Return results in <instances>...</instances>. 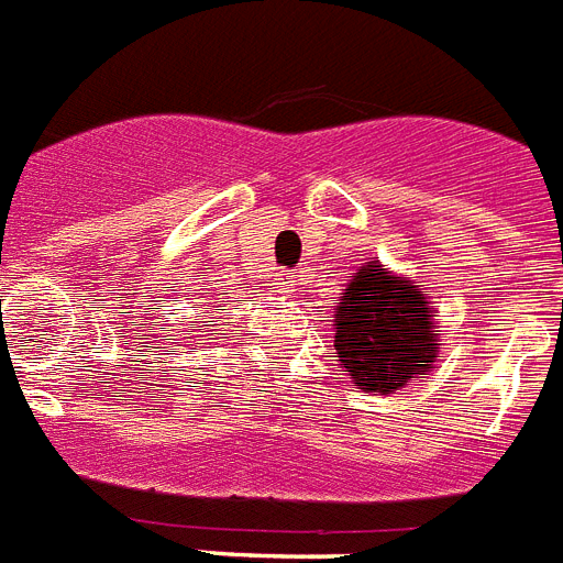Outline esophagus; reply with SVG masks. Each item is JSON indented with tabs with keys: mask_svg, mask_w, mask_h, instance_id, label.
Instances as JSON below:
<instances>
[{
	"mask_svg": "<svg viewBox=\"0 0 563 563\" xmlns=\"http://www.w3.org/2000/svg\"><path fill=\"white\" fill-rule=\"evenodd\" d=\"M276 285H278V290H282V294H294L296 276L290 273V269H282V273H278V278H276Z\"/></svg>",
	"mask_w": 563,
	"mask_h": 563,
	"instance_id": "esophagus-1",
	"label": "esophagus"
}]
</instances>
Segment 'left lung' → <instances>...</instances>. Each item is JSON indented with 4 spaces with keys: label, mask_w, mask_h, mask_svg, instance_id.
<instances>
[{
    "label": "left lung",
    "mask_w": 563,
    "mask_h": 563,
    "mask_svg": "<svg viewBox=\"0 0 563 563\" xmlns=\"http://www.w3.org/2000/svg\"><path fill=\"white\" fill-rule=\"evenodd\" d=\"M340 368L363 393L389 395L433 372L439 336L421 285L368 261L334 308Z\"/></svg>",
    "instance_id": "8db88e82"
}]
</instances>
